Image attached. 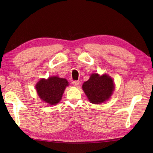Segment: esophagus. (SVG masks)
I'll use <instances>...</instances> for the list:
<instances>
[{"mask_svg":"<svg viewBox=\"0 0 153 153\" xmlns=\"http://www.w3.org/2000/svg\"><path fill=\"white\" fill-rule=\"evenodd\" d=\"M72 84H73V85H75V86H78L80 84V81L74 80V81L72 82Z\"/></svg>","mask_w":153,"mask_h":153,"instance_id":"34e87169","label":"esophagus"}]
</instances>
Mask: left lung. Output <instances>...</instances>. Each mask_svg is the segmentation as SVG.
Returning a JSON list of instances; mask_svg holds the SVG:
<instances>
[{
    "mask_svg": "<svg viewBox=\"0 0 153 153\" xmlns=\"http://www.w3.org/2000/svg\"><path fill=\"white\" fill-rule=\"evenodd\" d=\"M82 88L91 103L100 104L112 94L114 85L112 78L107 75L100 76L95 73L84 83Z\"/></svg>",
    "mask_w": 153,
    "mask_h": 153,
    "instance_id": "left-lung-1",
    "label": "left lung"
}]
</instances>
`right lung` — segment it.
<instances>
[{"label": "right lung", "mask_w": 153, "mask_h": 153, "mask_svg": "<svg viewBox=\"0 0 153 153\" xmlns=\"http://www.w3.org/2000/svg\"><path fill=\"white\" fill-rule=\"evenodd\" d=\"M68 82L65 78L52 76L48 79H41L36 84V91L39 98L50 105L57 104L61 100Z\"/></svg>", "instance_id": "obj_1"}]
</instances>
